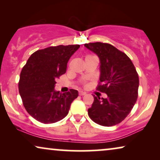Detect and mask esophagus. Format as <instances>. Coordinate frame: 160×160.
<instances>
[{"mask_svg":"<svg viewBox=\"0 0 160 160\" xmlns=\"http://www.w3.org/2000/svg\"><path fill=\"white\" fill-rule=\"evenodd\" d=\"M86 92H83V91H79L78 92V95H81V96H82V95H86Z\"/></svg>","mask_w":160,"mask_h":160,"instance_id":"esophagus-1","label":"esophagus"}]
</instances>
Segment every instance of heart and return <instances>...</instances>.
Returning <instances> with one entry per match:
<instances>
[{"instance_id": "1", "label": "heart", "mask_w": 160, "mask_h": 160, "mask_svg": "<svg viewBox=\"0 0 160 160\" xmlns=\"http://www.w3.org/2000/svg\"><path fill=\"white\" fill-rule=\"evenodd\" d=\"M82 84H84V85H86L87 83H86V82H85V81H82Z\"/></svg>"}]
</instances>
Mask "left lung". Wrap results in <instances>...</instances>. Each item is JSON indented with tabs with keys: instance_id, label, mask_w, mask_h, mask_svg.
Masks as SVG:
<instances>
[{
	"instance_id": "obj_1",
	"label": "left lung",
	"mask_w": 160,
	"mask_h": 160,
	"mask_svg": "<svg viewBox=\"0 0 160 160\" xmlns=\"http://www.w3.org/2000/svg\"><path fill=\"white\" fill-rule=\"evenodd\" d=\"M84 46L100 59V82L96 89L108 96L100 100L94 95L88 115L100 125H116L128 117L136 102L138 74L128 56L111 44L95 42Z\"/></svg>"
}]
</instances>
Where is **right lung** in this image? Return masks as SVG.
<instances>
[{
  "mask_svg": "<svg viewBox=\"0 0 160 160\" xmlns=\"http://www.w3.org/2000/svg\"><path fill=\"white\" fill-rule=\"evenodd\" d=\"M80 45H59L31 54L20 73L19 95L28 113L43 124L54 123L68 113L78 91L61 94L54 90L57 78L65 73L69 59Z\"/></svg>",
  "mask_w": 160,
  "mask_h": 160,
  "instance_id": "obj_1",
  "label": "right lung"
}]
</instances>
